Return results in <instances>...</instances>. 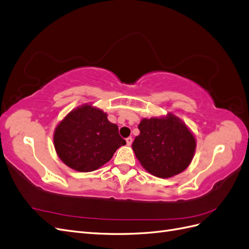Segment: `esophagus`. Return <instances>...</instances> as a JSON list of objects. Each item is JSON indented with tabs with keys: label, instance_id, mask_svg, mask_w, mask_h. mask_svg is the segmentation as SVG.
Masks as SVG:
<instances>
[{
	"label": "esophagus",
	"instance_id": "obj_1",
	"mask_svg": "<svg viewBox=\"0 0 249 249\" xmlns=\"http://www.w3.org/2000/svg\"><path fill=\"white\" fill-rule=\"evenodd\" d=\"M125 141H126V144H127V145H131L132 142H133V138H132V137H127V138L125 139Z\"/></svg>",
	"mask_w": 249,
	"mask_h": 249
}]
</instances>
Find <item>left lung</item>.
Here are the masks:
<instances>
[{
    "label": "left lung",
    "instance_id": "1",
    "mask_svg": "<svg viewBox=\"0 0 249 249\" xmlns=\"http://www.w3.org/2000/svg\"><path fill=\"white\" fill-rule=\"evenodd\" d=\"M140 134L132 147L137 159L148 172L158 178H170L184 171L193 159L196 141L177 116L143 118Z\"/></svg>",
    "mask_w": 249,
    "mask_h": 249
}]
</instances>
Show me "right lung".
<instances>
[{
	"instance_id": "right-lung-1",
	"label": "right lung",
	"mask_w": 249,
	"mask_h": 249,
	"mask_svg": "<svg viewBox=\"0 0 249 249\" xmlns=\"http://www.w3.org/2000/svg\"><path fill=\"white\" fill-rule=\"evenodd\" d=\"M125 143L118 126L109 122L106 113L91 105L69 113L54 133V145L60 159L81 172L100 168Z\"/></svg>"
}]
</instances>
